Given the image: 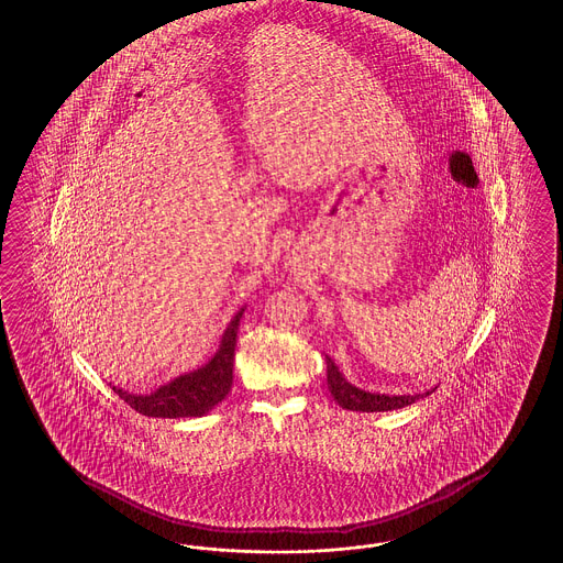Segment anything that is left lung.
Instances as JSON below:
<instances>
[{"label":"left lung","mask_w":563,"mask_h":563,"mask_svg":"<svg viewBox=\"0 0 563 563\" xmlns=\"http://www.w3.org/2000/svg\"><path fill=\"white\" fill-rule=\"evenodd\" d=\"M325 369H328V390L332 394V398L341 405L342 409L358 410V412H384V410L405 409L412 402H417L419 398L429 396L435 388L421 394H390L367 393L361 390L357 386H353L351 382L344 379L341 369L336 367V363L325 355Z\"/></svg>","instance_id":"8db88e82"}]
</instances>
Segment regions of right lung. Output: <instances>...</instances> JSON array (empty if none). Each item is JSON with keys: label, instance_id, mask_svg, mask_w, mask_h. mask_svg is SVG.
Instances as JSON below:
<instances>
[{"label": "right lung", "instance_id": "add662e5", "mask_svg": "<svg viewBox=\"0 0 563 563\" xmlns=\"http://www.w3.org/2000/svg\"><path fill=\"white\" fill-rule=\"evenodd\" d=\"M245 307H241L222 334L219 351L202 367L177 375L169 384L151 394H130L113 386V393L128 402L132 409L146 417L181 419V417H205L214 409L233 386V357L238 344L239 320Z\"/></svg>", "mask_w": 563, "mask_h": 563}]
</instances>
